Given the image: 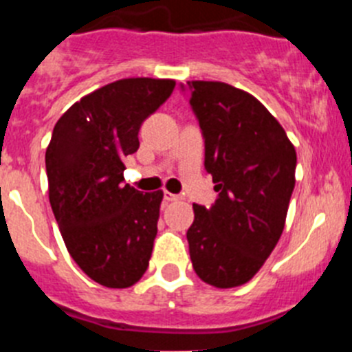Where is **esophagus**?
Masks as SVG:
<instances>
[{
    "instance_id": "esophagus-1",
    "label": "esophagus",
    "mask_w": 352,
    "mask_h": 352,
    "mask_svg": "<svg viewBox=\"0 0 352 352\" xmlns=\"http://www.w3.org/2000/svg\"><path fill=\"white\" fill-rule=\"evenodd\" d=\"M179 199V195H176V194H169V192H166V194H164V201H166V203H173V201H178Z\"/></svg>"
}]
</instances>
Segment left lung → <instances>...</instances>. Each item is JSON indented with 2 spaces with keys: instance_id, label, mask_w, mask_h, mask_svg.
Instances as JSON below:
<instances>
[{
  "instance_id": "1",
  "label": "left lung",
  "mask_w": 352,
  "mask_h": 352,
  "mask_svg": "<svg viewBox=\"0 0 352 352\" xmlns=\"http://www.w3.org/2000/svg\"><path fill=\"white\" fill-rule=\"evenodd\" d=\"M188 91L204 139V169L219 192L194 204L186 231L192 266L203 282L236 287L268 259L284 231L294 190L296 151L259 100L226 82L192 80Z\"/></svg>"
}]
</instances>
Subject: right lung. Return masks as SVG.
Returning a JSON list of instances; mask_svg holds the SVG:
<instances>
[{
  "instance_id": "1",
  "label": "right lung",
  "mask_w": 352,
  "mask_h": 352,
  "mask_svg": "<svg viewBox=\"0 0 352 352\" xmlns=\"http://www.w3.org/2000/svg\"><path fill=\"white\" fill-rule=\"evenodd\" d=\"M169 79H121L89 93L58 120L45 151L49 201L68 254L91 280L133 285L148 270L162 192L123 178L142 121L173 93Z\"/></svg>"
}]
</instances>
